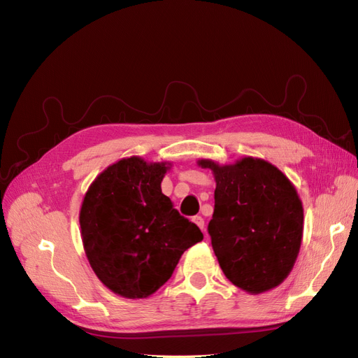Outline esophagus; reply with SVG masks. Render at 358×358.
<instances>
[{
  "label": "esophagus",
  "instance_id": "obj_1",
  "mask_svg": "<svg viewBox=\"0 0 358 358\" xmlns=\"http://www.w3.org/2000/svg\"><path fill=\"white\" fill-rule=\"evenodd\" d=\"M192 222L194 224H197L199 225V229L201 230V231H204V220L201 218V216H194V218H192Z\"/></svg>",
  "mask_w": 358,
  "mask_h": 358
}]
</instances>
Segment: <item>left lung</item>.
Returning <instances> with one entry per match:
<instances>
[{"instance_id":"1","label":"left lung","mask_w":358,"mask_h":358,"mask_svg":"<svg viewBox=\"0 0 358 358\" xmlns=\"http://www.w3.org/2000/svg\"><path fill=\"white\" fill-rule=\"evenodd\" d=\"M213 171L215 209L208 231L227 279L251 294L284 282L303 236V206L294 185L270 162L245 157Z\"/></svg>"}]
</instances>
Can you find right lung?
Segmentation results:
<instances>
[{"label":"right lung","mask_w":358,"mask_h":358,"mask_svg":"<svg viewBox=\"0 0 358 358\" xmlns=\"http://www.w3.org/2000/svg\"><path fill=\"white\" fill-rule=\"evenodd\" d=\"M169 162L119 159L86 191L79 222L88 262L115 294L145 299L164 285L203 233L161 191Z\"/></svg>","instance_id":"1"}]
</instances>
